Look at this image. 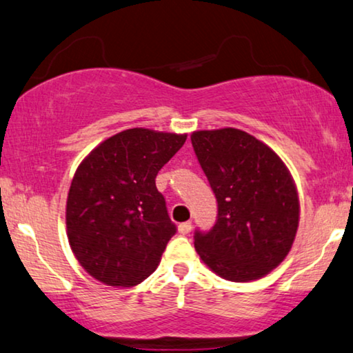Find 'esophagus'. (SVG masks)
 <instances>
[{
    "instance_id": "1",
    "label": "esophagus",
    "mask_w": 353,
    "mask_h": 353,
    "mask_svg": "<svg viewBox=\"0 0 353 353\" xmlns=\"http://www.w3.org/2000/svg\"><path fill=\"white\" fill-rule=\"evenodd\" d=\"M192 230V222L188 221V222H181L180 225H178V232L181 233V235H188L189 232Z\"/></svg>"
}]
</instances>
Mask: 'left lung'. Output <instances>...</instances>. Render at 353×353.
Returning <instances> with one entry per match:
<instances>
[{
  "label": "left lung",
  "mask_w": 353,
  "mask_h": 353,
  "mask_svg": "<svg viewBox=\"0 0 353 353\" xmlns=\"http://www.w3.org/2000/svg\"><path fill=\"white\" fill-rule=\"evenodd\" d=\"M195 156L218 200V221L195 232V251L227 281L249 283L278 267L294 245L300 200L283 159L235 128L195 131Z\"/></svg>",
  "instance_id": "left-lung-1"
}]
</instances>
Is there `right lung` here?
Masks as SVG:
<instances>
[{"label": "right lung", "instance_id": "add662e5", "mask_svg": "<svg viewBox=\"0 0 353 353\" xmlns=\"http://www.w3.org/2000/svg\"><path fill=\"white\" fill-rule=\"evenodd\" d=\"M186 137L126 129L97 145L77 167L66 202L68 238L94 279L132 287L158 268L176 227L156 175Z\"/></svg>", "mask_w": 353, "mask_h": 353}]
</instances>
